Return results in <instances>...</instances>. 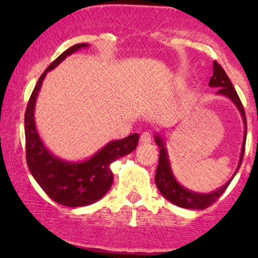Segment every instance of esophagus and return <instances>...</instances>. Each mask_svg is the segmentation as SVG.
Returning <instances> with one entry per match:
<instances>
[{
    "instance_id": "esophagus-1",
    "label": "esophagus",
    "mask_w": 258,
    "mask_h": 258,
    "mask_svg": "<svg viewBox=\"0 0 258 258\" xmlns=\"http://www.w3.org/2000/svg\"><path fill=\"white\" fill-rule=\"evenodd\" d=\"M139 142H141L142 144H148L152 142V135H150V132H143L141 135V138H139Z\"/></svg>"
}]
</instances>
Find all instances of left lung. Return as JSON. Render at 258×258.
I'll return each instance as SVG.
<instances>
[{"label":"left lung","instance_id":"obj_1","mask_svg":"<svg viewBox=\"0 0 258 258\" xmlns=\"http://www.w3.org/2000/svg\"><path fill=\"white\" fill-rule=\"evenodd\" d=\"M209 86L212 88H218L216 94L217 96H223L227 97L234 105L236 106L239 112L241 115L242 123H244V141H242L241 146V152H240V158H239L238 166L235 168V172L226 184L220 186L218 189H216L214 191H210V193H198V191L190 190V189L183 186L178 180L174 177L172 167H171L170 158H168L166 143H165V138L161 133H155L154 139H155V143L158 144L160 149V155H159V164H158V170L155 173V183L158 185L160 193L164 195L168 201L174 204V205L183 207V209H191V210H204L206 207L215 203L222 194L224 193V190L227 189V186L229 185V183L232 182L236 172L240 168V165L242 162V158H244V152H245V142H246V116H245L244 106H242L240 98H239L238 93L234 90L232 82H230L229 78L227 76L226 72L223 70V68L221 67L217 61H214V74H212V78L210 79Z\"/></svg>","mask_w":258,"mask_h":258}]
</instances>
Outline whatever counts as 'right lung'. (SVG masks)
I'll return each instance as SVG.
<instances>
[{
	"label": "right lung",
	"mask_w": 258,
	"mask_h": 258,
	"mask_svg": "<svg viewBox=\"0 0 258 258\" xmlns=\"http://www.w3.org/2000/svg\"><path fill=\"white\" fill-rule=\"evenodd\" d=\"M91 47L79 43L61 53L40 76L25 111L26 162L38 185L55 203L68 207L87 206L102 199L111 188L114 173L110 165L117 159L132 153L137 148L139 135L111 141L91 158L81 161H68L54 155L41 139L35 122V106L38 92L47 73L57 68L65 58L81 48Z\"/></svg>",
	"instance_id": "1"
}]
</instances>
